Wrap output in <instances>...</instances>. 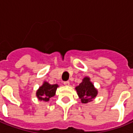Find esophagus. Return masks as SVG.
Masks as SVG:
<instances>
[{
	"mask_svg": "<svg viewBox=\"0 0 133 133\" xmlns=\"http://www.w3.org/2000/svg\"><path fill=\"white\" fill-rule=\"evenodd\" d=\"M70 84V83L69 81H65V82H64V85H65V86H69Z\"/></svg>",
	"mask_w": 133,
	"mask_h": 133,
	"instance_id": "obj_1",
	"label": "esophagus"
}]
</instances>
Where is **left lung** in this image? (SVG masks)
Segmentation results:
<instances>
[{
    "label": "left lung",
    "instance_id": "left-lung-1",
    "mask_svg": "<svg viewBox=\"0 0 133 133\" xmlns=\"http://www.w3.org/2000/svg\"><path fill=\"white\" fill-rule=\"evenodd\" d=\"M76 90L83 103L92 101L98 94L97 89L94 87L89 77L83 78L82 83L76 87Z\"/></svg>",
    "mask_w": 133,
    "mask_h": 133
}]
</instances>
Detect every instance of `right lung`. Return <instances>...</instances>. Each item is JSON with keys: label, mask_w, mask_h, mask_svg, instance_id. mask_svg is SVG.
<instances>
[{"label": "right lung", "mask_w": 133, "mask_h": 133, "mask_svg": "<svg viewBox=\"0 0 133 133\" xmlns=\"http://www.w3.org/2000/svg\"><path fill=\"white\" fill-rule=\"evenodd\" d=\"M58 85H50L47 82H44L43 85L39 87L36 92V96L39 101H44V102H48L49 100L55 95Z\"/></svg>", "instance_id": "add662e5"}]
</instances>
